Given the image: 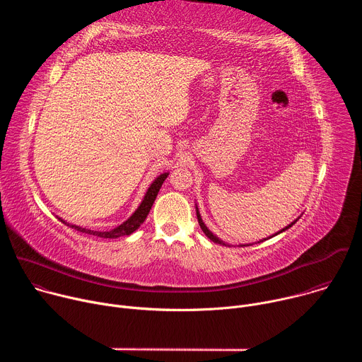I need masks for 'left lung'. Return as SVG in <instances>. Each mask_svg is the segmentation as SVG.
I'll return each instance as SVG.
<instances>
[{"instance_id":"left-lung-1","label":"left lung","mask_w":362,"mask_h":362,"mask_svg":"<svg viewBox=\"0 0 362 362\" xmlns=\"http://www.w3.org/2000/svg\"><path fill=\"white\" fill-rule=\"evenodd\" d=\"M196 216H197V222H199V225H200V228H202V230H203V233H204L206 236H208V238H209L212 242H215V243H221V245H225V246H228L225 242H222L219 238H216V236H215V235H214V233H212V232L208 229V226H206V225L203 223V221H202V218H200V215H199V211H197V208H196ZM296 221H298V219H296ZM296 221H293L291 225H288L286 228H284L281 232H284V230L289 229L292 225H295V223H296ZM281 232H278V233H281ZM278 233H276V235H278ZM274 236H275V235H274ZM265 240H267V239H265ZM261 242H264V240H261ZM240 246H249V245H240Z\"/></svg>"}]
</instances>
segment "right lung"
Here are the masks:
<instances>
[{
	"instance_id": "obj_1",
	"label": "right lung",
	"mask_w": 362,
	"mask_h": 362,
	"mask_svg": "<svg viewBox=\"0 0 362 362\" xmlns=\"http://www.w3.org/2000/svg\"><path fill=\"white\" fill-rule=\"evenodd\" d=\"M168 176H169V173H163V175H160L156 180H154V182L150 185V187L147 189L146 196H144L143 202L140 203L137 211H136L126 222H123L120 226H117V228H115V229H112V230H109V232L90 230V229L80 228V226H76V225H69V223L64 222L63 219H60V218H59V219H60L63 223H66L67 226L74 228L76 230H80V232H83V233H90V235H94V236L103 238V239H116V238H120V236L130 235V233H133L136 229H139V226H140V225L144 222V219L147 218V215H148V212H150V209H151V206H153V203H154V199H156V196H158V193H159V190H160V187H162V185H163V182L166 180Z\"/></svg>"
}]
</instances>
